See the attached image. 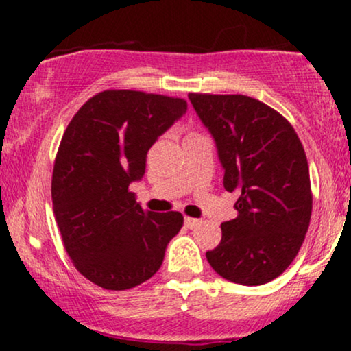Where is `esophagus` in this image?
<instances>
[{
    "mask_svg": "<svg viewBox=\"0 0 351 351\" xmlns=\"http://www.w3.org/2000/svg\"><path fill=\"white\" fill-rule=\"evenodd\" d=\"M201 223L199 219H196V217H189V216H184V226H186L188 229H193L196 228L198 224Z\"/></svg>",
    "mask_w": 351,
    "mask_h": 351,
    "instance_id": "34e87169",
    "label": "esophagus"
}]
</instances>
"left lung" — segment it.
<instances>
[{
	"label": "left lung",
	"instance_id": "8db88e82",
	"mask_svg": "<svg viewBox=\"0 0 351 351\" xmlns=\"http://www.w3.org/2000/svg\"><path fill=\"white\" fill-rule=\"evenodd\" d=\"M215 136L226 191L239 193L234 219L208 263L224 279L261 285L279 277L300 251L312 216L305 150L272 107L241 94H188Z\"/></svg>",
	"mask_w": 351,
	"mask_h": 351
}]
</instances>
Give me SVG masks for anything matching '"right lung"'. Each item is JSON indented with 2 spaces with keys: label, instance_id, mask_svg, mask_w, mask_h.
<instances>
[{
  "label": "right lung",
  "instance_id": "obj_1",
  "mask_svg": "<svg viewBox=\"0 0 351 351\" xmlns=\"http://www.w3.org/2000/svg\"><path fill=\"white\" fill-rule=\"evenodd\" d=\"M186 108L180 97L112 88L88 99L64 132L51 184L56 223L74 267L99 287L127 291L155 276L183 226L178 211H145L130 183Z\"/></svg>",
  "mask_w": 351,
  "mask_h": 351
}]
</instances>
